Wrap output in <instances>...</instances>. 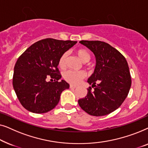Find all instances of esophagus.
Returning <instances> with one entry per match:
<instances>
[{
  "label": "esophagus",
  "mask_w": 148,
  "mask_h": 148,
  "mask_svg": "<svg viewBox=\"0 0 148 148\" xmlns=\"http://www.w3.org/2000/svg\"><path fill=\"white\" fill-rule=\"evenodd\" d=\"M77 87L75 86H73V85H70V88H72V89H75Z\"/></svg>",
  "instance_id": "esophagus-1"
}]
</instances>
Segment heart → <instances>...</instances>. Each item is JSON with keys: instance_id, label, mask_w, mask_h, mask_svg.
<instances>
[{"instance_id": "heart-1", "label": "heart", "mask_w": 148, "mask_h": 148, "mask_svg": "<svg viewBox=\"0 0 148 148\" xmlns=\"http://www.w3.org/2000/svg\"><path fill=\"white\" fill-rule=\"evenodd\" d=\"M75 54L84 62L88 61L90 58V55L89 54V52L86 50L83 49V48H80V49H77L75 50ZM67 53L65 52V53L62 54V56L60 57L59 60H58V66H59L60 68L62 69L65 66L66 59H67ZM63 77L64 79L67 82L70 83L71 84L77 85L79 84L81 81L86 77V73L85 71L75 72L72 71H68L64 73Z\"/></svg>"}]
</instances>
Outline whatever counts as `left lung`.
Instances as JSON below:
<instances>
[{
    "mask_svg": "<svg viewBox=\"0 0 148 148\" xmlns=\"http://www.w3.org/2000/svg\"><path fill=\"white\" fill-rule=\"evenodd\" d=\"M88 48L96 57L94 72L88 78L92 88L78 100L81 108L88 114L100 116L116 110L124 102L131 88V79L126 59L110 44L101 41L79 42Z\"/></svg>",
    "mask_w": 148,
    "mask_h": 148,
    "instance_id": "obj_1",
    "label": "left lung"
}]
</instances>
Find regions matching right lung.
<instances>
[{
    "label": "right lung",
    "instance_id": "obj_1",
    "mask_svg": "<svg viewBox=\"0 0 148 148\" xmlns=\"http://www.w3.org/2000/svg\"><path fill=\"white\" fill-rule=\"evenodd\" d=\"M76 43L46 38L32 44L19 56L14 67L13 86L26 110L41 114L58 104L62 91L69 88L65 81H59L58 60ZM47 78L55 82H47Z\"/></svg>",
    "mask_w": 148,
    "mask_h": 148
}]
</instances>
